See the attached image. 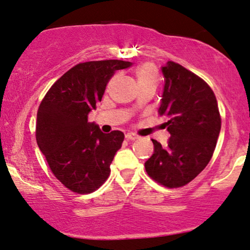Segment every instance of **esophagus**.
I'll use <instances>...</instances> for the list:
<instances>
[{"mask_svg": "<svg viewBox=\"0 0 250 250\" xmlns=\"http://www.w3.org/2000/svg\"><path fill=\"white\" fill-rule=\"evenodd\" d=\"M137 138H138V136H136L134 134H127V135H125V139H127V141H136Z\"/></svg>", "mask_w": 250, "mask_h": 250, "instance_id": "34e87169", "label": "esophagus"}]
</instances>
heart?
<instances>
[{
    "label": "heart",
    "mask_w": 250,
    "mask_h": 250,
    "mask_svg": "<svg viewBox=\"0 0 250 250\" xmlns=\"http://www.w3.org/2000/svg\"><path fill=\"white\" fill-rule=\"evenodd\" d=\"M136 78H137L139 86L146 84H153L156 86L159 82V73L151 62H144L136 69ZM112 82L113 79L109 82V84Z\"/></svg>",
    "instance_id": "heart-1"
}]
</instances>
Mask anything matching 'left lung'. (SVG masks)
<instances>
[{
	"label": "left lung",
	"instance_id": "1",
	"mask_svg": "<svg viewBox=\"0 0 250 250\" xmlns=\"http://www.w3.org/2000/svg\"><path fill=\"white\" fill-rule=\"evenodd\" d=\"M166 83L159 115L170 138L162 146L152 139L154 153L145 162L147 175L169 188L193 181L209 164L221 131L222 119L208 83L175 62L162 67Z\"/></svg>",
	"mask_w": 250,
	"mask_h": 250
}]
</instances>
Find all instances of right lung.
Returning a JSON list of instances; mask_svg holds the SVG:
<instances>
[{
	"label": "right lung",
	"instance_id": "obj_1",
	"mask_svg": "<svg viewBox=\"0 0 250 250\" xmlns=\"http://www.w3.org/2000/svg\"><path fill=\"white\" fill-rule=\"evenodd\" d=\"M131 65L114 59L80 62L53 83L39 106L36 142L50 170L69 191L88 194L108 178L125 135L104 134L88 122V114L114 72Z\"/></svg>",
	"mask_w": 250,
	"mask_h": 250
}]
</instances>
